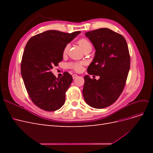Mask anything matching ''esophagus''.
<instances>
[{
	"instance_id": "obj_1",
	"label": "esophagus",
	"mask_w": 153,
	"mask_h": 153,
	"mask_svg": "<svg viewBox=\"0 0 153 153\" xmlns=\"http://www.w3.org/2000/svg\"><path fill=\"white\" fill-rule=\"evenodd\" d=\"M77 77H78V75H76V74H74V75H73V79H75V78H77Z\"/></svg>"
}]
</instances>
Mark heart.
<instances>
[{
  "instance_id": "b5f03b06",
  "label": "heart",
  "mask_w": 153,
  "mask_h": 153,
  "mask_svg": "<svg viewBox=\"0 0 153 153\" xmlns=\"http://www.w3.org/2000/svg\"><path fill=\"white\" fill-rule=\"evenodd\" d=\"M78 45L80 46V47L82 49L84 52L87 50H92V45L90 41L86 38H81L77 41ZM69 49V45L67 44L63 48L62 50V54L63 55H66L68 53V51ZM85 63L84 62H70L68 64V66L69 68H71L73 70H75L76 72H80L82 71L83 66H84Z\"/></svg>"
}]
</instances>
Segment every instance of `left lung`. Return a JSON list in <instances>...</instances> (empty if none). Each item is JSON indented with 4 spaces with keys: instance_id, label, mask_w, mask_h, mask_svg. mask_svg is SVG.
Here are the masks:
<instances>
[{
    "instance_id": "obj_1",
    "label": "left lung",
    "mask_w": 153,
    "mask_h": 153,
    "mask_svg": "<svg viewBox=\"0 0 153 153\" xmlns=\"http://www.w3.org/2000/svg\"><path fill=\"white\" fill-rule=\"evenodd\" d=\"M85 36L96 50L87 73L100 78L84 76L83 96L92 107L104 108L119 98L126 85L130 68L128 47L121 34L107 28L87 32Z\"/></svg>"
}]
</instances>
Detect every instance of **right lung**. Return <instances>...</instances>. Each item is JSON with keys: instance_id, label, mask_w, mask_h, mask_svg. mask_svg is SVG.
I'll list each match as a JSON object with an SVG mask.
<instances>
[{"instance_id": "obj_1", "label": "right lung", "mask_w": 153, "mask_h": 153, "mask_svg": "<svg viewBox=\"0 0 153 153\" xmlns=\"http://www.w3.org/2000/svg\"><path fill=\"white\" fill-rule=\"evenodd\" d=\"M80 33L50 30L32 36L27 43L21 75L30 98L39 108L55 111L64 104L72 76L64 72L62 77L57 78L51 70L62 61L64 46Z\"/></svg>"}]
</instances>
